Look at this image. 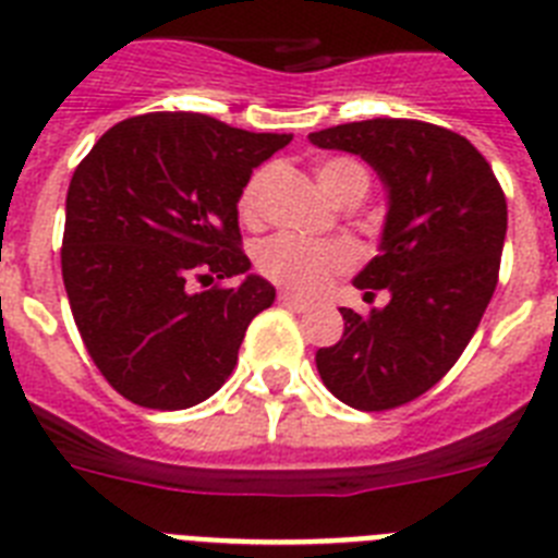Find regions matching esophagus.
<instances>
[{
	"label": "esophagus",
	"mask_w": 558,
	"mask_h": 558,
	"mask_svg": "<svg viewBox=\"0 0 558 558\" xmlns=\"http://www.w3.org/2000/svg\"><path fill=\"white\" fill-rule=\"evenodd\" d=\"M279 302H282L284 307H290V311H293V313H307V311H313V304H311V302H304V299L293 296V293H288V290H284V293H279Z\"/></svg>",
	"instance_id": "34e87169"
}]
</instances>
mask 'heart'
<instances>
[{"mask_svg":"<svg viewBox=\"0 0 558 558\" xmlns=\"http://www.w3.org/2000/svg\"><path fill=\"white\" fill-rule=\"evenodd\" d=\"M318 185L330 194L332 199L344 197L347 192H366L369 185V171L364 163L352 157H327L316 166ZM268 180V169H259L254 178L247 180L240 194L242 217L254 220L259 214L262 189ZM352 251L344 242H322L302 236V233H274L256 247V268L262 276H268L270 282L282 284L296 293H316L325 288L332 274H341L352 265Z\"/></svg>","mask_w":558,"mask_h":558,"instance_id":"b5f03b06","label":"heart"}]
</instances>
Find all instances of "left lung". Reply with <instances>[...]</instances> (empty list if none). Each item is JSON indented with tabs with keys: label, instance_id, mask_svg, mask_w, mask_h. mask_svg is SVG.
Instances as JSON below:
<instances>
[{
	"label": "left lung",
	"instance_id": "1",
	"mask_svg": "<svg viewBox=\"0 0 558 558\" xmlns=\"http://www.w3.org/2000/svg\"><path fill=\"white\" fill-rule=\"evenodd\" d=\"M322 149L361 155L389 192L380 254L359 276L389 302L341 307L344 336L316 352L325 387L347 407L387 412L435 387L463 355L492 302L508 206L492 166L463 135L409 118L313 132Z\"/></svg>",
	"mask_w": 558,
	"mask_h": 558
}]
</instances>
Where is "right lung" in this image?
I'll use <instances>...</instances> for the list:
<instances>
[{"instance_id": "1", "label": "right lung", "mask_w": 558, "mask_h": 558, "mask_svg": "<svg viewBox=\"0 0 558 558\" xmlns=\"http://www.w3.org/2000/svg\"><path fill=\"white\" fill-rule=\"evenodd\" d=\"M290 135L199 112H149L98 137L66 189L61 276L89 359L146 409H189L236 366L274 284L247 274L236 203ZM192 281L215 282L203 294Z\"/></svg>"}]
</instances>
